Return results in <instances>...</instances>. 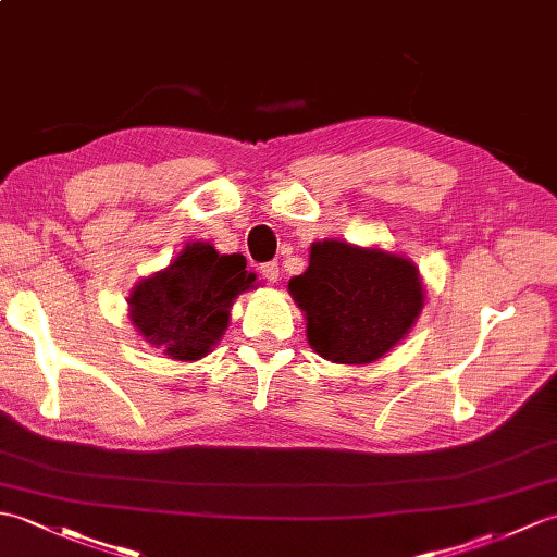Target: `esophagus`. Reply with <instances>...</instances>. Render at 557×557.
Wrapping results in <instances>:
<instances>
[{"label": "esophagus", "mask_w": 557, "mask_h": 557, "mask_svg": "<svg viewBox=\"0 0 557 557\" xmlns=\"http://www.w3.org/2000/svg\"><path fill=\"white\" fill-rule=\"evenodd\" d=\"M261 275H263V280H268V282H277V277H280V265H277L275 261L263 263V265H261Z\"/></svg>", "instance_id": "1"}]
</instances>
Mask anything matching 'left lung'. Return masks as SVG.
<instances>
[{
    "label": "left lung",
    "mask_w": 557,
    "mask_h": 557,
    "mask_svg": "<svg viewBox=\"0 0 557 557\" xmlns=\"http://www.w3.org/2000/svg\"><path fill=\"white\" fill-rule=\"evenodd\" d=\"M289 292L306 310L310 346L348 366L382 358L422 310V284L408 258L334 239L310 247V265Z\"/></svg>",
    "instance_id": "1"
}]
</instances>
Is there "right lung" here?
I'll return each mask as SVG.
<instances>
[{"instance_id": "obj_1", "label": "right lung", "mask_w": 557, "mask_h": 557, "mask_svg": "<svg viewBox=\"0 0 557 557\" xmlns=\"http://www.w3.org/2000/svg\"><path fill=\"white\" fill-rule=\"evenodd\" d=\"M256 280L239 253L220 256L194 242L163 273L139 282L131 315L151 346L177 360H197L223 337L235 296Z\"/></svg>"}]
</instances>
